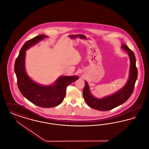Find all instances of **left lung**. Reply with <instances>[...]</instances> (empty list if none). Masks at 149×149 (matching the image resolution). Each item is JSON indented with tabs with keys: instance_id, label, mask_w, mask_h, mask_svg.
I'll return each mask as SVG.
<instances>
[{
	"instance_id": "8db88e82",
	"label": "left lung",
	"mask_w": 149,
	"mask_h": 149,
	"mask_svg": "<svg viewBox=\"0 0 149 149\" xmlns=\"http://www.w3.org/2000/svg\"><path fill=\"white\" fill-rule=\"evenodd\" d=\"M122 47L123 50L127 51L130 58V77L127 83L120 91L113 95L102 99H97L91 94L88 84L85 81V86L83 92V97L86 104L92 108L102 111L112 109L124 103L133 93L138 75L137 69L136 66V57L134 52L130 49L126 45L123 44Z\"/></svg>"
}]
</instances>
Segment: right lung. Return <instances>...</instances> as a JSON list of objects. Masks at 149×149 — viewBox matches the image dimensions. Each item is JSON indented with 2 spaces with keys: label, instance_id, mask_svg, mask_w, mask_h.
<instances>
[{
  "label": "right lung",
  "instance_id": "1",
  "mask_svg": "<svg viewBox=\"0 0 149 149\" xmlns=\"http://www.w3.org/2000/svg\"><path fill=\"white\" fill-rule=\"evenodd\" d=\"M47 36H37L26 42L19 51L14 64V71L17 85L22 94L37 106L50 108L57 106L64 100L66 88L79 79L77 76L61 77L53 85H38L29 78L25 71L24 61L26 50Z\"/></svg>",
  "mask_w": 149,
  "mask_h": 149
}]
</instances>
